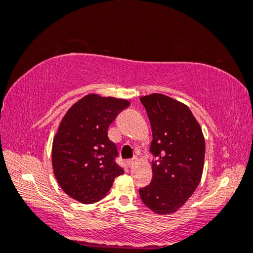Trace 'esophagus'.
<instances>
[{
    "instance_id": "obj_1",
    "label": "esophagus",
    "mask_w": 253,
    "mask_h": 253,
    "mask_svg": "<svg viewBox=\"0 0 253 253\" xmlns=\"http://www.w3.org/2000/svg\"><path fill=\"white\" fill-rule=\"evenodd\" d=\"M137 163V158L136 157H134L133 159H130V160H128V165H129V167H133V166Z\"/></svg>"
}]
</instances>
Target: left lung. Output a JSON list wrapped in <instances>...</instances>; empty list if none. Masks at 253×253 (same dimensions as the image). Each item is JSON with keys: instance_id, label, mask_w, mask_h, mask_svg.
<instances>
[{"instance_id": "1", "label": "left lung", "mask_w": 253, "mask_h": 253, "mask_svg": "<svg viewBox=\"0 0 253 253\" xmlns=\"http://www.w3.org/2000/svg\"><path fill=\"white\" fill-rule=\"evenodd\" d=\"M152 142V180L139 188L142 202L153 212L174 213L182 208L200 184L206 143L201 126L190 108L164 94L142 96Z\"/></svg>"}]
</instances>
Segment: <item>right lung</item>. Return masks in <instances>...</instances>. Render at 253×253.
Segmentation results:
<instances>
[{
  "instance_id": "right-lung-1",
  "label": "right lung",
  "mask_w": 253,
  "mask_h": 253,
  "mask_svg": "<svg viewBox=\"0 0 253 253\" xmlns=\"http://www.w3.org/2000/svg\"><path fill=\"white\" fill-rule=\"evenodd\" d=\"M129 101L88 94L71 105L52 145V167L60 187L76 201L89 205L103 199L124 169L116 164V144L109 125Z\"/></svg>"
}]
</instances>
